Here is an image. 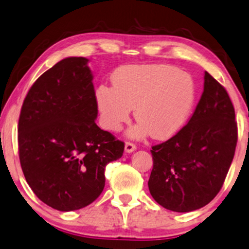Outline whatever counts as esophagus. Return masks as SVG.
I'll return each instance as SVG.
<instances>
[{"label": "esophagus", "mask_w": 249, "mask_h": 249, "mask_svg": "<svg viewBox=\"0 0 249 249\" xmlns=\"http://www.w3.org/2000/svg\"><path fill=\"white\" fill-rule=\"evenodd\" d=\"M135 150H136V145H135L134 143H130V142L125 143V145H124V151L125 152L130 153V152L135 151Z\"/></svg>", "instance_id": "obj_1"}]
</instances>
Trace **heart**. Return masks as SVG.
Returning <instances> with one entry per match:
<instances>
[{
    "label": "heart",
    "mask_w": 249,
    "mask_h": 249,
    "mask_svg": "<svg viewBox=\"0 0 249 249\" xmlns=\"http://www.w3.org/2000/svg\"><path fill=\"white\" fill-rule=\"evenodd\" d=\"M113 83L114 87L101 85L97 90L101 124L109 131L121 130L135 108L140 122L129 130L133 139L149 134L156 140L170 139L186 124L195 106L194 78L168 64L122 67Z\"/></svg>",
    "instance_id": "heart-1"
}]
</instances>
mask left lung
Segmentation results:
<instances>
[{
  "mask_svg": "<svg viewBox=\"0 0 249 249\" xmlns=\"http://www.w3.org/2000/svg\"><path fill=\"white\" fill-rule=\"evenodd\" d=\"M238 128L225 88L209 72L195 112L181 130L151 153L150 194L165 209L197 210L219 193L234 157Z\"/></svg>",
  "mask_w": 249,
  "mask_h": 249,
  "instance_id": "left-lung-1",
  "label": "left lung"
}]
</instances>
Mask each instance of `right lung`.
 Here are the masks:
<instances>
[{
    "mask_svg": "<svg viewBox=\"0 0 249 249\" xmlns=\"http://www.w3.org/2000/svg\"><path fill=\"white\" fill-rule=\"evenodd\" d=\"M85 57H67L27 92L18 121V151L26 182L53 209L91 204L105 187V167L124 143L96 121L93 76Z\"/></svg>",
    "mask_w": 249,
    "mask_h": 249,
    "instance_id": "1",
    "label": "right lung"
}]
</instances>
